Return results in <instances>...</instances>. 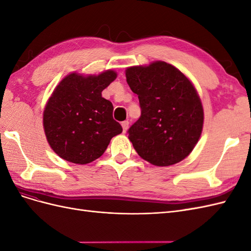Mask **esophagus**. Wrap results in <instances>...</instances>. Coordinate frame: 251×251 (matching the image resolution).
Instances as JSON below:
<instances>
[{"label":"esophagus","mask_w":251,"mask_h":251,"mask_svg":"<svg viewBox=\"0 0 251 251\" xmlns=\"http://www.w3.org/2000/svg\"><path fill=\"white\" fill-rule=\"evenodd\" d=\"M121 126H123V131H124V133H126V130H127V127H128V121H127V120L123 121V123H121Z\"/></svg>","instance_id":"esophagus-1"}]
</instances>
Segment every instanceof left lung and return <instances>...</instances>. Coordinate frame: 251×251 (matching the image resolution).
Here are the masks:
<instances>
[{
	"mask_svg": "<svg viewBox=\"0 0 251 251\" xmlns=\"http://www.w3.org/2000/svg\"><path fill=\"white\" fill-rule=\"evenodd\" d=\"M126 76L141 109L139 119L127 131L136 151L157 166L183 160L203 127L202 103L193 83L165 62L127 68Z\"/></svg>",
	"mask_w": 251,
	"mask_h": 251,
	"instance_id": "1",
	"label": "left lung"
}]
</instances>
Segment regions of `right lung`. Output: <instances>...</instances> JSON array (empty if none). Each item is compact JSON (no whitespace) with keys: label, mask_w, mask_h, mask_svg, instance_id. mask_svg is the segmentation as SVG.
<instances>
[{"label":"right lung","mask_w":251,"mask_h":251,"mask_svg":"<svg viewBox=\"0 0 251 251\" xmlns=\"http://www.w3.org/2000/svg\"><path fill=\"white\" fill-rule=\"evenodd\" d=\"M112 70L100 75L66 76L44 111V128L52 150L65 160L87 164L100 158L111 139L123 132L113 118V104L101 92L116 78Z\"/></svg>","instance_id":"obj_1"}]
</instances>
